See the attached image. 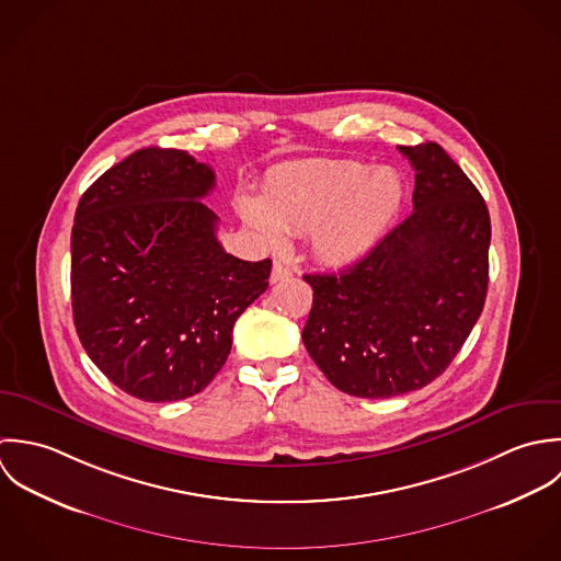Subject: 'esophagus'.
<instances>
[{"label":"esophagus","instance_id":"34e87169","mask_svg":"<svg viewBox=\"0 0 561 561\" xmlns=\"http://www.w3.org/2000/svg\"><path fill=\"white\" fill-rule=\"evenodd\" d=\"M288 277H293V271H290L286 264L275 262V264H273V271H271V284H279V282L288 279Z\"/></svg>","mask_w":561,"mask_h":561}]
</instances>
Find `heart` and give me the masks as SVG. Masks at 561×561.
Listing matches in <instances>:
<instances>
[{"mask_svg": "<svg viewBox=\"0 0 561 561\" xmlns=\"http://www.w3.org/2000/svg\"><path fill=\"white\" fill-rule=\"evenodd\" d=\"M403 195V180L394 169H373L357 160H308L271 171L264 202L244 197L240 213L273 249L284 244V229L310 231L321 262L348 266L383 238Z\"/></svg>", "mask_w": 561, "mask_h": 561, "instance_id": "1", "label": "heart"}]
</instances>
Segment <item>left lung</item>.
Wrapping results in <instances>:
<instances>
[{
	"label": "left lung",
	"mask_w": 561,
	"mask_h": 561,
	"mask_svg": "<svg viewBox=\"0 0 561 561\" xmlns=\"http://www.w3.org/2000/svg\"><path fill=\"white\" fill-rule=\"evenodd\" d=\"M414 169V213L359 262L304 275L314 299L304 344L337 390L388 399L432 383L481 317L490 215L438 142L399 147Z\"/></svg>",
	"instance_id": "8db88e82"
}]
</instances>
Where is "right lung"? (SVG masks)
Returning <instances> with one entry per match:
<instances>
[{"mask_svg": "<svg viewBox=\"0 0 561 561\" xmlns=\"http://www.w3.org/2000/svg\"><path fill=\"white\" fill-rule=\"evenodd\" d=\"M215 171L180 149H138L80 199L71 231L73 323L95 366L151 403L202 392L236 319L268 288L271 260L217 240L202 202Z\"/></svg>", "mask_w": 561, "mask_h": 561, "instance_id": "1", "label": "right lung"}]
</instances>
